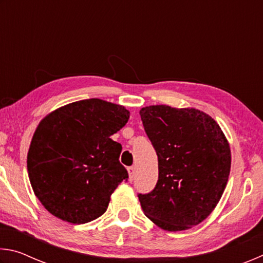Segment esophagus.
<instances>
[{"instance_id":"esophagus-1","label":"esophagus","mask_w":263,"mask_h":263,"mask_svg":"<svg viewBox=\"0 0 263 263\" xmlns=\"http://www.w3.org/2000/svg\"><path fill=\"white\" fill-rule=\"evenodd\" d=\"M127 172H128V180L132 181L133 177H135V174H136V167H128L127 168Z\"/></svg>"}]
</instances>
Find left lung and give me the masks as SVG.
<instances>
[{
    "mask_svg": "<svg viewBox=\"0 0 263 263\" xmlns=\"http://www.w3.org/2000/svg\"><path fill=\"white\" fill-rule=\"evenodd\" d=\"M139 114L159 161L155 188L138 195L142 211L164 231L191 229L213 211L228 184L229 141L215 119L198 109L161 104Z\"/></svg>",
    "mask_w": 263,
    "mask_h": 263,
    "instance_id": "8db88e82",
    "label": "left lung"
}]
</instances>
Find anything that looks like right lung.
<instances>
[{
  "label": "right lung",
  "instance_id": "add662e5",
  "mask_svg": "<svg viewBox=\"0 0 263 263\" xmlns=\"http://www.w3.org/2000/svg\"><path fill=\"white\" fill-rule=\"evenodd\" d=\"M130 111L100 99L73 102L44 117L28 152L34 195L61 220L84 224L103 215L110 196L126 180L122 145L111 136L125 126Z\"/></svg>",
  "mask_w": 263,
  "mask_h": 263
}]
</instances>
